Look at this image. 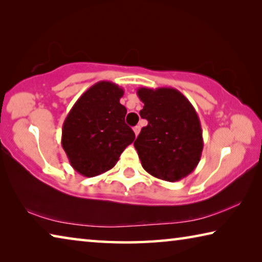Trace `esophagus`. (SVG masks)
Listing matches in <instances>:
<instances>
[{
  "label": "esophagus",
  "instance_id": "1",
  "mask_svg": "<svg viewBox=\"0 0 262 262\" xmlns=\"http://www.w3.org/2000/svg\"><path fill=\"white\" fill-rule=\"evenodd\" d=\"M140 130H141L140 126H135V127H134V133H135V135H136V136L140 134Z\"/></svg>",
  "mask_w": 262,
  "mask_h": 262
}]
</instances>
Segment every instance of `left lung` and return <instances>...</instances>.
Instances as JSON below:
<instances>
[{
  "mask_svg": "<svg viewBox=\"0 0 262 262\" xmlns=\"http://www.w3.org/2000/svg\"><path fill=\"white\" fill-rule=\"evenodd\" d=\"M141 118L148 125L134 142L142 166L155 178L179 181L200 162L203 139L200 119L189 100L173 88H140Z\"/></svg>",
  "mask_w": 262,
  "mask_h": 262,
  "instance_id": "1",
  "label": "left lung"
}]
</instances>
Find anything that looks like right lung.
Here are the masks:
<instances>
[{
	"label": "right lung",
	"instance_id": "add662e5",
	"mask_svg": "<svg viewBox=\"0 0 262 262\" xmlns=\"http://www.w3.org/2000/svg\"><path fill=\"white\" fill-rule=\"evenodd\" d=\"M122 96L118 84L100 81L79 97L64 119L61 144L79 174L91 178L111 170L134 142V132L125 122Z\"/></svg>",
	"mask_w": 262,
	"mask_h": 262
}]
</instances>
